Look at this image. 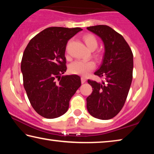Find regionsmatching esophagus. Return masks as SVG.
Listing matches in <instances>:
<instances>
[{"label":"esophagus","instance_id":"obj_1","mask_svg":"<svg viewBox=\"0 0 154 154\" xmlns=\"http://www.w3.org/2000/svg\"><path fill=\"white\" fill-rule=\"evenodd\" d=\"M81 81H82V83H84L85 82H86V79H85V77H82V78H81Z\"/></svg>","mask_w":154,"mask_h":154}]
</instances>
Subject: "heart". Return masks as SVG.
<instances>
[{
    "instance_id": "heart-1",
    "label": "heart",
    "mask_w": 154,
    "mask_h": 154,
    "mask_svg": "<svg viewBox=\"0 0 154 154\" xmlns=\"http://www.w3.org/2000/svg\"><path fill=\"white\" fill-rule=\"evenodd\" d=\"M83 41L88 48L91 51L94 50L98 46V41L96 37L91 34H88L83 36ZM96 66L95 63L93 61L75 60L69 65V70L71 73L87 76L90 72L94 69Z\"/></svg>"
}]
</instances>
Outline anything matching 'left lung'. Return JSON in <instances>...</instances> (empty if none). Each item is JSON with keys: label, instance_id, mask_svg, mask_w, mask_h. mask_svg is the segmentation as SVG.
Segmentation results:
<instances>
[{"label": "left lung", "instance_id": "8db88e82", "mask_svg": "<svg viewBox=\"0 0 154 154\" xmlns=\"http://www.w3.org/2000/svg\"><path fill=\"white\" fill-rule=\"evenodd\" d=\"M87 29L103 41V62L94 74L105 78L102 83L88 80L93 91L86 98L87 109L94 118L106 120L118 115L126 102L132 80L133 54L123 36L108 26Z\"/></svg>", "mask_w": 154, "mask_h": 154}]
</instances>
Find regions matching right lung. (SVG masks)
Listing matches in <instances>:
<instances>
[{
	"label": "right lung",
	"mask_w": 154,
	"mask_h": 154,
	"mask_svg": "<svg viewBox=\"0 0 154 154\" xmlns=\"http://www.w3.org/2000/svg\"><path fill=\"white\" fill-rule=\"evenodd\" d=\"M82 30L48 28L33 37L24 51L21 71L24 89L33 109L43 118L54 119L66 113L81 86L79 76L62 75L66 71L68 41Z\"/></svg>",
	"instance_id": "obj_1"
}]
</instances>
